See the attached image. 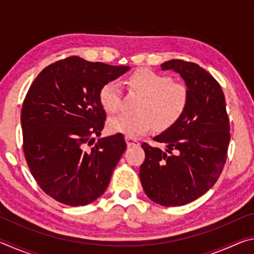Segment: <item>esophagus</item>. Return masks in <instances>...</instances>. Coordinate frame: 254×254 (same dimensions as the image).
I'll use <instances>...</instances> for the list:
<instances>
[{
    "mask_svg": "<svg viewBox=\"0 0 254 254\" xmlns=\"http://www.w3.org/2000/svg\"><path fill=\"white\" fill-rule=\"evenodd\" d=\"M126 141H127V144L128 148H134V147H139L140 142L137 141L134 137H131V136H126Z\"/></svg>",
    "mask_w": 254,
    "mask_h": 254,
    "instance_id": "obj_1",
    "label": "esophagus"
}]
</instances>
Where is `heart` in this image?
<instances>
[{
  "mask_svg": "<svg viewBox=\"0 0 254 254\" xmlns=\"http://www.w3.org/2000/svg\"><path fill=\"white\" fill-rule=\"evenodd\" d=\"M128 87L143 96L137 106V115L120 114L109 120L112 133L137 136L156 127L166 130L179 121L188 104V89L175 83L169 76L142 69L128 78ZM100 102L107 113H117L122 106V89L118 81H109L100 91Z\"/></svg>",
  "mask_w": 254,
  "mask_h": 254,
  "instance_id": "heart-1",
  "label": "heart"
}]
</instances>
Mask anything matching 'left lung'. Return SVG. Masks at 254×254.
Instances as JSON below:
<instances>
[{
  "label": "left lung",
  "mask_w": 254,
  "mask_h": 254,
  "mask_svg": "<svg viewBox=\"0 0 254 254\" xmlns=\"http://www.w3.org/2000/svg\"><path fill=\"white\" fill-rule=\"evenodd\" d=\"M162 70L180 75L188 104L179 121L153 137L165 150L143 143L140 180L150 199L162 206L191 203L214 186L226 161L230 122L220 84L194 63L173 59Z\"/></svg>",
  "instance_id": "left-lung-1"
}]
</instances>
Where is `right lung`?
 Listing matches in <instances>:
<instances>
[{"label": "right lung", "instance_id": "right-lung-1", "mask_svg": "<svg viewBox=\"0 0 254 254\" xmlns=\"http://www.w3.org/2000/svg\"><path fill=\"white\" fill-rule=\"evenodd\" d=\"M130 68L72 56L46 67L30 86L21 111L25 160L42 190L59 203L87 205L109 186L127 149L124 136L88 145L104 127L101 88Z\"/></svg>", "mask_w": 254, "mask_h": 254}]
</instances>
